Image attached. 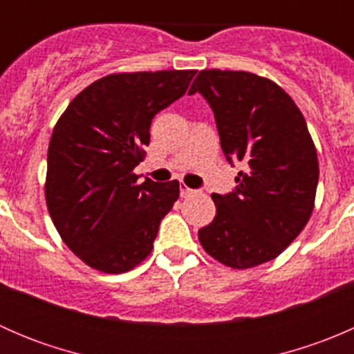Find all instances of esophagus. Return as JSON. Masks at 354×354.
<instances>
[{"label":"esophagus","instance_id":"esophagus-1","mask_svg":"<svg viewBox=\"0 0 354 354\" xmlns=\"http://www.w3.org/2000/svg\"><path fill=\"white\" fill-rule=\"evenodd\" d=\"M180 194H181V197H187V195L195 194V190H192V188H188L187 185H181V187H180Z\"/></svg>","mask_w":354,"mask_h":354}]
</instances>
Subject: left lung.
Instances as JSON below:
<instances>
[{"mask_svg":"<svg viewBox=\"0 0 354 354\" xmlns=\"http://www.w3.org/2000/svg\"><path fill=\"white\" fill-rule=\"evenodd\" d=\"M195 92L214 111L226 159L243 167L233 194L212 195L216 217L198 231L200 245L231 269L274 260L315 205L319 159L305 118L276 82L250 71L202 70Z\"/></svg>","mask_w":354,"mask_h":354,"instance_id":"1","label":"left lung"}]
</instances>
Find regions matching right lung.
Masks as SVG:
<instances>
[{"instance_id": "right-lung-1", "label": "right lung", "mask_w": 354, "mask_h": 354, "mask_svg": "<svg viewBox=\"0 0 354 354\" xmlns=\"http://www.w3.org/2000/svg\"><path fill=\"white\" fill-rule=\"evenodd\" d=\"M195 73H111L59 116L48 149L46 203L62 240L92 269L123 274L151 255L180 183H138L133 169L154 116L187 92Z\"/></svg>"}]
</instances>
